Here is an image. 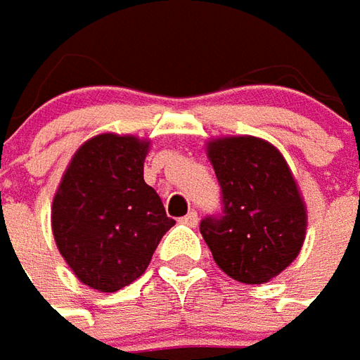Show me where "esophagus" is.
Listing matches in <instances>:
<instances>
[{
  "label": "esophagus",
  "instance_id": "esophagus-1",
  "mask_svg": "<svg viewBox=\"0 0 360 360\" xmlns=\"http://www.w3.org/2000/svg\"><path fill=\"white\" fill-rule=\"evenodd\" d=\"M180 221H182V224H186V226H190V228H196V226H198V214H196V212H188L184 218H180Z\"/></svg>",
  "mask_w": 360,
  "mask_h": 360
}]
</instances>
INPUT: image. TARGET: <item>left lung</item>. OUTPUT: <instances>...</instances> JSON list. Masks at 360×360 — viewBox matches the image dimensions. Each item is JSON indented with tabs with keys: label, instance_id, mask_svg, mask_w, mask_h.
I'll use <instances>...</instances> for the list:
<instances>
[{
	"label": "left lung",
	"instance_id": "obj_1",
	"mask_svg": "<svg viewBox=\"0 0 360 360\" xmlns=\"http://www.w3.org/2000/svg\"><path fill=\"white\" fill-rule=\"evenodd\" d=\"M221 190V212L200 221L221 271L242 283H265L299 255L307 214L289 166L276 146L253 136L208 144Z\"/></svg>",
	"mask_w": 360,
	"mask_h": 360
}]
</instances>
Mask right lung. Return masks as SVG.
I'll return each mask as SVG.
<instances>
[{"mask_svg":"<svg viewBox=\"0 0 360 360\" xmlns=\"http://www.w3.org/2000/svg\"><path fill=\"white\" fill-rule=\"evenodd\" d=\"M148 142L98 134L75 152L53 200L59 252L84 285L118 291L146 271L174 219L144 182Z\"/></svg>","mask_w":360,"mask_h":360,"instance_id":"right-lung-1","label":"right lung"}]
</instances>
